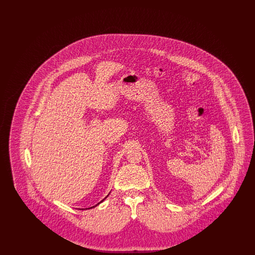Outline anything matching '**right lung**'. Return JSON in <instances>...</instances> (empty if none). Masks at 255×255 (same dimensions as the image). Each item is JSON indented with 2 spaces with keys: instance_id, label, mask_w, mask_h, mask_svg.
Instances as JSON below:
<instances>
[{
  "instance_id": "add662e5",
  "label": "right lung",
  "mask_w": 255,
  "mask_h": 255,
  "mask_svg": "<svg viewBox=\"0 0 255 255\" xmlns=\"http://www.w3.org/2000/svg\"><path fill=\"white\" fill-rule=\"evenodd\" d=\"M110 193H111V192H110ZM110 193H109V194L107 195V197H108V196H109ZM107 197H105V198H104V199H103V200H102V201H100V202H99V203H98V204H97V205H96V206H92V207H88V208H85V209H90V208H93V207H96V206H98V205H99V204H100V203H102V202H103V201H104V200H105V199H106V198H107ZM82 210H83V208H82Z\"/></svg>"
}]
</instances>
